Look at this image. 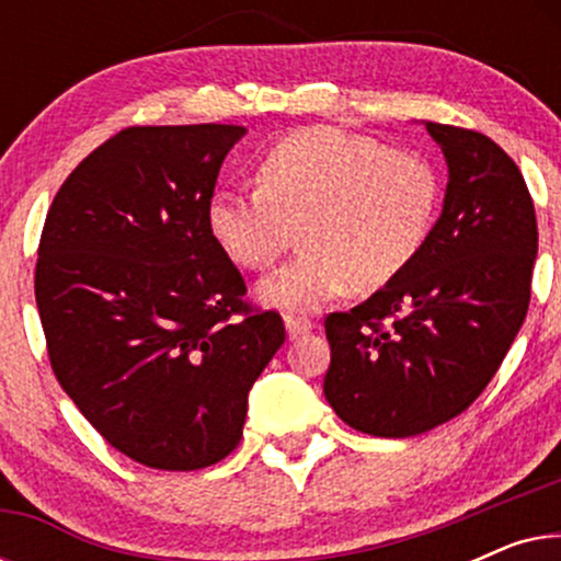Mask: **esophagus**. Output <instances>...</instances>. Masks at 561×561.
<instances>
[{"label":"esophagus","mask_w":561,"mask_h":561,"mask_svg":"<svg viewBox=\"0 0 561 561\" xmlns=\"http://www.w3.org/2000/svg\"><path fill=\"white\" fill-rule=\"evenodd\" d=\"M313 329V324L306 317H296V313H286V332L290 340H296V336L301 334H309Z\"/></svg>","instance_id":"obj_1"}]
</instances>
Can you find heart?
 <instances>
[{"mask_svg": "<svg viewBox=\"0 0 561 561\" xmlns=\"http://www.w3.org/2000/svg\"><path fill=\"white\" fill-rule=\"evenodd\" d=\"M255 173L257 188L209 198L206 227L244 271L271 267L298 229L301 255L260 283V298L288 311L390 286L426 248L442 204L432 160L340 127L280 137Z\"/></svg>", "mask_w": 561, "mask_h": 561, "instance_id": "heart-1", "label": "heart"}]
</instances>
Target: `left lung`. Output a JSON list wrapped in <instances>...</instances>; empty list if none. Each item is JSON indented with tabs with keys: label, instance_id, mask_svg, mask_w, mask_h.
Returning <instances> with one entry per match:
<instances>
[{
	"label": "left lung",
	"instance_id": "1",
	"mask_svg": "<svg viewBox=\"0 0 561 561\" xmlns=\"http://www.w3.org/2000/svg\"><path fill=\"white\" fill-rule=\"evenodd\" d=\"M449 165L442 217L403 275L324 319V396L344 424L403 439L472 405L508 355L539 250L518 165L474 129L426 122Z\"/></svg>",
	"mask_w": 561,
	"mask_h": 561
}]
</instances>
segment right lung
Returning a JSON list of instances; mask_svg holds the SVG:
<instances>
[{"mask_svg":"<svg viewBox=\"0 0 561 561\" xmlns=\"http://www.w3.org/2000/svg\"><path fill=\"white\" fill-rule=\"evenodd\" d=\"M242 135L214 122L119 129L58 188L37 244L35 301L60 388L152 470L225 459L286 340L206 227Z\"/></svg>","mask_w":561,"mask_h":561,"instance_id":"right-lung-1","label":"right lung"}]
</instances>
